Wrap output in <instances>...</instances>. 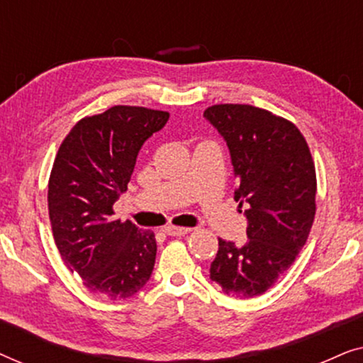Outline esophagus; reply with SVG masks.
Here are the masks:
<instances>
[{
	"label": "esophagus",
	"mask_w": 363,
	"mask_h": 363,
	"mask_svg": "<svg viewBox=\"0 0 363 363\" xmlns=\"http://www.w3.org/2000/svg\"><path fill=\"white\" fill-rule=\"evenodd\" d=\"M163 231H165L168 236H185L186 233H190L191 230L190 228H183V226H167Z\"/></svg>",
	"instance_id": "1"
}]
</instances>
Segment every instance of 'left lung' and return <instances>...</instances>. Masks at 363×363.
<instances>
[{"mask_svg": "<svg viewBox=\"0 0 363 363\" xmlns=\"http://www.w3.org/2000/svg\"><path fill=\"white\" fill-rule=\"evenodd\" d=\"M231 153L247 210V241L218 238L210 277L228 296H261L292 266L315 216L317 178L309 145L291 121L247 104H216L203 113Z\"/></svg>", "mask_w": 363, "mask_h": 363, "instance_id": "left-lung-1", "label": "left lung"}]
</instances>
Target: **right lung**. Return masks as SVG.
<instances>
[{
	"label": "right lung",
	"instance_id": "right-lung-1",
	"mask_svg": "<svg viewBox=\"0 0 363 363\" xmlns=\"http://www.w3.org/2000/svg\"><path fill=\"white\" fill-rule=\"evenodd\" d=\"M168 117L165 111L113 106L81 118L54 158L48 183L54 242L84 286L111 301L133 296L152 276L155 235L113 220V203L127 190L143 142Z\"/></svg>",
	"mask_w": 363,
	"mask_h": 363
}]
</instances>
